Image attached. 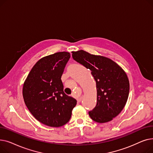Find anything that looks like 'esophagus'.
<instances>
[{
    "instance_id": "obj_1",
    "label": "esophagus",
    "mask_w": 153,
    "mask_h": 153,
    "mask_svg": "<svg viewBox=\"0 0 153 153\" xmlns=\"http://www.w3.org/2000/svg\"><path fill=\"white\" fill-rule=\"evenodd\" d=\"M82 97H79L78 99H77V102H81V100H82Z\"/></svg>"
}]
</instances>
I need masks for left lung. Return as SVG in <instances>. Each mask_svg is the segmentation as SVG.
<instances>
[{"instance_id": "8db88e82", "label": "left lung", "mask_w": 153, "mask_h": 153, "mask_svg": "<svg viewBox=\"0 0 153 153\" xmlns=\"http://www.w3.org/2000/svg\"><path fill=\"white\" fill-rule=\"evenodd\" d=\"M72 58L91 71L96 82L97 104L89 111L90 117L98 123H106L123 109L130 91L125 72L111 59L91 54L84 50L72 51Z\"/></svg>"}]
</instances>
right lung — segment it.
Instances as JSON below:
<instances>
[{
	"instance_id": "1",
	"label": "right lung",
	"mask_w": 153,
	"mask_h": 153,
	"mask_svg": "<svg viewBox=\"0 0 153 153\" xmlns=\"http://www.w3.org/2000/svg\"><path fill=\"white\" fill-rule=\"evenodd\" d=\"M71 57L58 52L40 59L32 68L23 86L24 102L30 113L51 127L66 124L77 100L63 91L61 76Z\"/></svg>"
}]
</instances>
